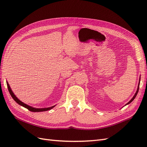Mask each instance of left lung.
<instances>
[{"instance_id": "8db88e82", "label": "left lung", "mask_w": 147, "mask_h": 147, "mask_svg": "<svg viewBox=\"0 0 147 147\" xmlns=\"http://www.w3.org/2000/svg\"><path fill=\"white\" fill-rule=\"evenodd\" d=\"M140 80H139V83H140ZM139 85H140V83H139V84H138V88H137V91H136V94H134V96H133V97L131 99V100L129 102H127V103L126 104V105H127V104H130L131 102H132L133 101V100H134L135 98H136V96H137V93H138V92H139Z\"/></svg>"}]
</instances>
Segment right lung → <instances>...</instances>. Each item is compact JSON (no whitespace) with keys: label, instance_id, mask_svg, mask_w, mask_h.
Returning a JSON list of instances; mask_svg holds the SVG:
<instances>
[{"label":"right lung","instance_id":"right-lung-1","mask_svg":"<svg viewBox=\"0 0 147 147\" xmlns=\"http://www.w3.org/2000/svg\"><path fill=\"white\" fill-rule=\"evenodd\" d=\"M7 87H8V91H9L10 94L11 95V96L12 97V98L15 100V101L16 102V103L18 104L19 105L24 107L26 108L27 109H28L30 112H45V111H47V110H50L51 109H52L53 107H55V105H53L51 107H48V108H42V109H36V108H34L32 107H30L27 104H26L24 103H23V102H21L20 100H19L16 97V96L14 94V93L13 92V91H11L10 86L9 85V84L7 82Z\"/></svg>","mask_w":147,"mask_h":147}]
</instances>
